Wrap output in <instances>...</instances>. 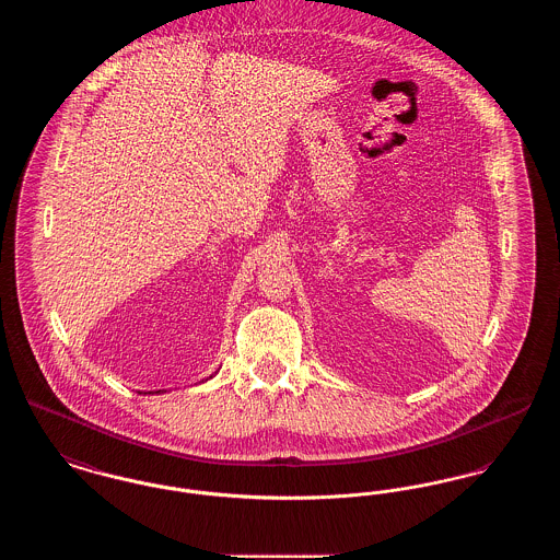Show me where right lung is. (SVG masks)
Instances as JSON below:
<instances>
[{"mask_svg":"<svg viewBox=\"0 0 560 560\" xmlns=\"http://www.w3.org/2000/svg\"><path fill=\"white\" fill-rule=\"evenodd\" d=\"M210 377H212V375H210ZM158 393H161V390H158ZM149 395H151V393H149Z\"/></svg>","mask_w":560,"mask_h":560,"instance_id":"obj_1","label":"right lung"}]
</instances>
